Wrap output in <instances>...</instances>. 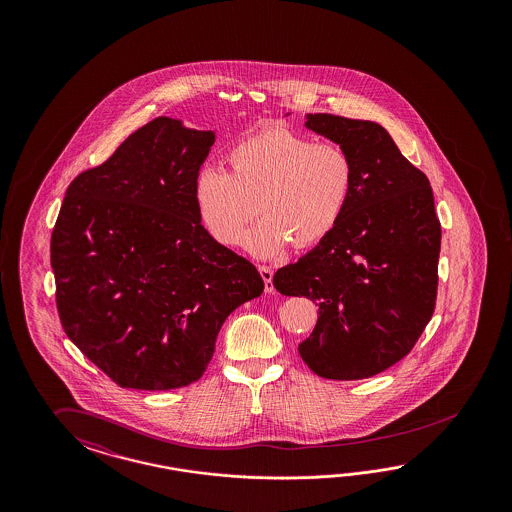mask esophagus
Masks as SVG:
<instances>
[{"label": "esophagus", "mask_w": 512, "mask_h": 512, "mask_svg": "<svg viewBox=\"0 0 512 512\" xmlns=\"http://www.w3.org/2000/svg\"><path fill=\"white\" fill-rule=\"evenodd\" d=\"M259 272H261V278L264 281V291L266 293H274V283H272L274 270L270 266H259Z\"/></svg>", "instance_id": "34e87169"}]
</instances>
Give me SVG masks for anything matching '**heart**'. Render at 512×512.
Returning a JSON list of instances; mask_svg holds the SVG:
<instances>
[{
	"label": "heart",
	"mask_w": 512,
	"mask_h": 512,
	"mask_svg": "<svg viewBox=\"0 0 512 512\" xmlns=\"http://www.w3.org/2000/svg\"><path fill=\"white\" fill-rule=\"evenodd\" d=\"M229 172L202 167L193 202L202 227L223 246L238 244L249 219H263L246 236L257 257H274L291 242L321 244L338 229L355 193L357 165L336 142H319L287 127H264L227 154Z\"/></svg>",
	"instance_id": "b5f03b06"
}]
</instances>
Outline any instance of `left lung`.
Instances as JSON below:
<instances>
[{"label":"left lung","mask_w":512,"mask_h":512,"mask_svg":"<svg viewBox=\"0 0 512 512\" xmlns=\"http://www.w3.org/2000/svg\"><path fill=\"white\" fill-rule=\"evenodd\" d=\"M304 125L353 155L357 184L338 229L279 268L274 287L319 306L317 325L298 345L311 372L366 379L402 360L434 315V193L383 125L334 114H306Z\"/></svg>","instance_id":"left-lung-1"}]
</instances>
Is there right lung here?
<instances>
[{"mask_svg": "<svg viewBox=\"0 0 512 512\" xmlns=\"http://www.w3.org/2000/svg\"><path fill=\"white\" fill-rule=\"evenodd\" d=\"M214 142V131L159 116L65 191L50 240L58 313L120 387L201 379L225 319L263 293L257 268L195 210V174Z\"/></svg>", "mask_w": 512, "mask_h": 512, "instance_id": "obj_1", "label": "right lung"}]
</instances>
